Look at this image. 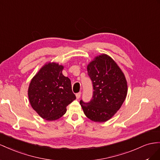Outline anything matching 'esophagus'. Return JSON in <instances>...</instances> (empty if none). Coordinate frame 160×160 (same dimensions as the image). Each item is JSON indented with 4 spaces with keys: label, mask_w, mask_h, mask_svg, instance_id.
I'll return each mask as SVG.
<instances>
[{
    "label": "esophagus",
    "mask_w": 160,
    "mask_h": 160,
    "mask_svg": "<svg viewBox=\"0 0 160 160\" xmlns=\"http://www.w3.org/2000/svg\"><path fill=\"white\" fill-rule=\"evenodd\" d=\"M80 96H81V92H78V93H77V94H76V98H77V99H79V98H80Z\"/></svg>",
    "instance_id": "esophagus-1"
}]
</instances>
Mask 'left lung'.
<instances>
[{
  "label": "left lung",
  "instance_id": "1",
  "mask_svg": "<svg viewBox=\"0 0 160 160\" xmlns=\"http://www.w3.org/2000/svg\"><path fill=\"white\" fill-rule=\"evenodd\" d=\"M93 85L92 99L88 103L80 100L82 110L89 119L108 121L121 107L127 94L124 73L112 58L105 53L96 56L87 66Z\"/></svg>",
  "mask_w": 160,
  "mask_h": 160
}]
</instances>
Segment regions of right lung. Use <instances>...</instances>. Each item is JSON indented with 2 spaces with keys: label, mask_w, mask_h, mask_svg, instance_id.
<instances>
[{
  "label": "right lung",
  "mask_w": 160,
  "mask_h": 160,
  "mask_svg": "<svg viewBox=\"0 0 160 160\" xmlns=\"http://www.w3.org/2000/svg\"><path fill=\"white\" fill-rule=\"evenodd\" d=\"M63 66L49 62L31 79L28 97L31 107L47 121H55L66 113L68 104L76 99L71 81L62 74Z\"/></svg>",
  "instance_id": "1"
}]
</instances>
